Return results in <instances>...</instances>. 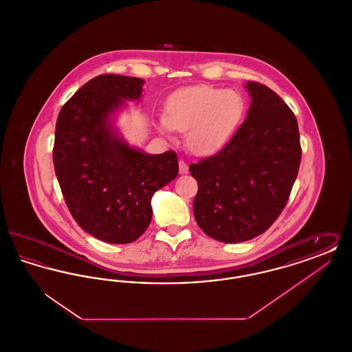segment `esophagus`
Here are the masks:
<instances>
[{"instance_id":"obj_1","label":"esophagus","mask_w":352,"mask_h":352,"mask_svg":"<svg viewBox=\"0 0 352 352\" xmlns=\"http://www.w3.org/2000/svg\"><path fill=\"white\" fill-rule=\"evenodd\" d=\"M179 173H181V174L188 173V166H187V164L184 162V160L179 161Z\"/></svg>"}]
</instances>
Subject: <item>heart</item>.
Here are the masks:
<instances>
[{"mask_svg":"<svg viewBox=\"0 0 352 352\" xmlns=\"http://www.w3.org/2000/svg\"><path fill=\"white\" fill-rule=\"evenodd\" d=\"M245 104L234 89L194 85L168 98L164 118L155 125L161 133L186 132V144L195 154L220 151L234 135Z\"/></svg>","mask_w":352,"mask_h":352,"instance_id":"b5f03b06","label":"heart"}]
</instances>
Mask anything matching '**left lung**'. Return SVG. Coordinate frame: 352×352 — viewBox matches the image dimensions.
I'll list each match as a JSON object with an SVG mask.
<instances>
[{
	"instance_id": "8db88e82",
	"label": "left lung",
	"mask_w": 352,
	"mask_h": 352,
	"mask_svg": "<svg viewBox=\"0 0 352 352\" xmlns=\"http://www.w3.org/2000/svg\"><path fill=\"white\" fill-rule=\"evenodd\" d=\"M251 107L243 125L218 154L190 165L198 181L194 217L221 243L264 234L283 212L301 164L298 124L270 88L244 84Z\"/></svg>"
}]
</instances>
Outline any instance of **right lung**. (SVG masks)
<instances>
[{"instance_id": "right-lung-1", "label": "right lung", "mask_w": 352, "mask_h": 352, "mask_svg": "<svg viewBox=\"0 0 352 352\" xmlns=\"http://www.w3.org/2000/svg\"><path fill=\"white\" fill-rule=\"evenodd\" d=\"M144 79L99 75L63 105L52 160L71 215L85 232L111 244L137 240L151 221V198L178 175L173 151L131 146L116 118L140 101Z\"/></svg>"}]
</instances>
